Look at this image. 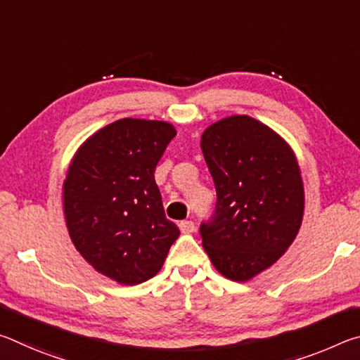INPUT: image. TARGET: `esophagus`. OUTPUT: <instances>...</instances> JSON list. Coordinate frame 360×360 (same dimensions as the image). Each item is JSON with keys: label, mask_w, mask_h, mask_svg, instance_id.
<instances>
[{"label": "esophagus", "mask_w": 360, "mask_h": 360, "mask_svg": "<svg viewBox=\"0 0 360 360\" xmlns=\"http://www.w3.org/2000/svg\"><path fill=\"white\" fill-rule=\"evenodd\" d=\"M179 229L182 233H192L195 230V222L193 221H182L179 222Z\"/></svg>", "instance_id": "obj_1"}]
</instances>
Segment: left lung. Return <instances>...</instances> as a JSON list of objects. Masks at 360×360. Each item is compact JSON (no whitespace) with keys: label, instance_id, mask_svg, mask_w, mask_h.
<instances>
[{"label":"left lung","instance_id":"8db88e82","mask_svg":"<svg viewBox=\"0 0 360 360\" xmlns=\"http://www.w3.org/2000/svg\"><path fill=\"white\" fill-rule=\"evenodd\" d=\"M202 150L217 195L200 225L203 248L225 278L248 281L295 240L304 208L300 168L284 139L249 115L208 127Z\"/></svg>","mask_w":360,"mask_h":360}]
</instances>
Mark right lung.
<instances>
[{"instance_id":"add662e5","label":"right lung","mask_w":360,"mask_h":360,"mask_svg":"<svg viewBox=\"0 0 360 360\" xmlns=\"http://www.w3.org/2000/svg\"><path fill=\"white\" fill-rule=\"evenodd\" d=\"M174 136L167 122L120 119L79 148L66 174L63 208L72 245L120 284L155 276L179 236L154 178Z\"/></svg>"}]
</instances>
